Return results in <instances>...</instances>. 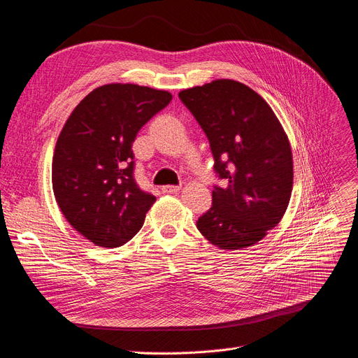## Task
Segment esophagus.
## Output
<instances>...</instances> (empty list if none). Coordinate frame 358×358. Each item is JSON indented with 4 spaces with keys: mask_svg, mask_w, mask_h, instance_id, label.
<instances>
[{
    "mask_svg": "<svg viewBox=\"0 0 358 358\" xmlns=\"http://www.w3.org/2000/svg\"><path fill=\"white\" fill-rule=\"evenodd\" d=\"M179 187H173V185H166V187L162 188L163 194H178L179 192Z\"/></svg>",
    "mask_w": 358,
    "mask_h": 358,
    "instance_id": "34e87169",
    "label": "esophagus"
}]
</instances>
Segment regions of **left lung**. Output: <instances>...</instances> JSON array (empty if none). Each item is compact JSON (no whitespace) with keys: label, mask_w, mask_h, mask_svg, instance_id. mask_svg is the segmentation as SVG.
Instances as JSON below:
<instances>
[{"label":"left lung","mask_w":358,"mask_h":358,"mask_svg":"<svg viewBox=\"0 0 358 358\" xmlns=\"http://www.w3.org/2000/svg\"><path fill=\"white\" fill-rule=\"evenodd\" d=\"M201 126L224 187L214 185L213 206L198 231L222 250L257 244L289 204L294 180L287 134L264 99L247 85L217 79L179 92Z\"/></svg>","instance_id":"left-lung-1"}]
</instances>
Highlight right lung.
<instances>
[{
  "label": "right lung",
  "instance_id": "obj_1",
  "mask_svg": "<svg viewBox=\"0 0 358 358\" xmlns=\"http://www.w3.org/2000/svg\"><path fill=\"white\" fill-rule=\"evenodd\" d=\"M170 101L167 91L103 85L82 99L63 126L52 157L54 195L67 222L95 245L120 247L144 224L155 196L135 180L132 144L141 127Z\"/></svg>",
  "mask_w": 358,
  "mask_h": 358
}]
</instances>
